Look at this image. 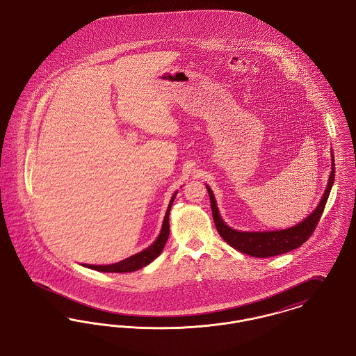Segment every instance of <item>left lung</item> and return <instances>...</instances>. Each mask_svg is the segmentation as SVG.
<instances>
[{
    "label": "left lung",
    "instance_id": "obj_1",
    "mask_svg": "<svg viewBox=\"0 0 356 356\" xmlns=\"http://www.w3.org/2000/svg\"><path fill=\"white\" fill-rule=\"evenodd\" d=\"M331 158H332V171L330 174L328 185L321 197V201L318 202V207L315 211H312L304 221L300 224L295 225L288 229L282 230H272V232H240L236 229H232L230 226L225 224L224 220L220 216L218 207L216 204V198L213 195L211 188L206 185L209 197H210V205H211V213H213V220L216 227L220 233V236L224 238L226 243H229L232 248L237 249L238 252L245 253L248 256L253 257H273L279 256L282 253L291 252L296 248L301 246L305 243L314 230L316 229L318 220L323 214V210L327 204L330 191L334 185L335 181V163H334V154L331 151Z\"/></svg>",
    "mask_w": 356,
    "mask_h": 356
}]
</instances>
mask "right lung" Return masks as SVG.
<instances>
[{
  "label": "right lung",
  "mask_w": 356,
  "mask_h": 356,
  "mask_svg": "<svg viewBox=\"0 0 356 356\" xmlns=\"http://www.w3.org/2000/svg\"><path fill=\"white\" fill-rule=\"evenodd\" d=\"M178 191L174 193V195L171 197L170 200L169 207L166 210V214H165V220H163V224H162V229H161V233L158 236V238L151 243L149 248H146L145 250L134 254L131 257L123 260V261L115 262L111 265H87L84 264L86 268H90V269H95V270H99V272H110V273H127V272H134V270H138L146 265H149L151 261H154L159 254L163 250L166 241L169 238L170 233V224H169V214L170 209L171 205L174 202V198L177 195Z\"/></svg>",
  "instance_id": "add662e5"
}]
</instances>
